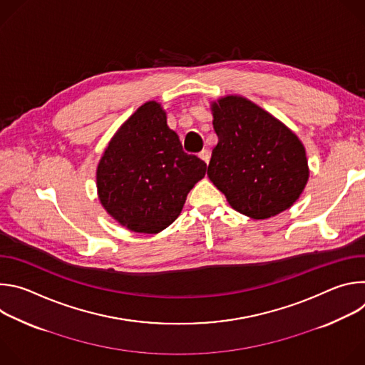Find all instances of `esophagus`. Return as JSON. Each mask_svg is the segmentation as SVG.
<instances>
[{"mask_svg":"<svg viewBox=\"0 0 365 365\" xmlns=\"http://www.w3.org/2000/svg\"><path fill=\"white\" fill-rule=\"evenodd\" d=\"M197 155H199V159H200V160H203L206 165L210 163V160H211V153L207 151V150H202Z\"/></svg>","mask_w":365,"mask_h":365,"instance_id":"1","label":"esophagus"}]
</instances>
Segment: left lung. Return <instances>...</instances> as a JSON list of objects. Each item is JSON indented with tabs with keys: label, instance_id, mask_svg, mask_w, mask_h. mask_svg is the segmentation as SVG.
I'll return each mask as SVG.
<instances>
[{
	"label": "left lung",
	"instance_id": "8db88e82",
	"mask_svg": "<svg viewBox=\"0 0 365 365\" xmlns=\"http://www.w3.org/2000/svg\"><path fill=\"white\" fill-rule=\"evenodd\" d=\"M218 144L207 178L234 210L267 220L299 199L307 179L306 150L299 137L274 115L241 95L211 102Z\"/></svg>",
	"mask_w": 365,
	"mask_h": 365
}]
</instances>
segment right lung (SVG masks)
Listing matches in <instances>:
<instances>
[{
	"instance_id": "1",
	"label": "right lung",
	"mask_w": 365,
	"mask_h": 365,
	"mask_svg": "<svg viewBox=\"0 0 365 365\" xmlns=\"http://www.w3.org/2000/svg\"><path fill=\"white\" fill-rule=\"evenodd\" d=\"M206 165L183 151L162 103L148 101L117 130L96 168L101 205L120 225L159 234L182 212Z\"/></svg>"
}]
</instances>
